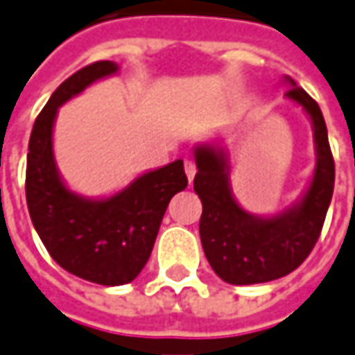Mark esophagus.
<instances>
[{
	"instance_id": "34e87169",
	"label": "esophagus",
	"mask_w": 355,
	"mask_h": 355,
	"mask_svg": "<svg viewBox=\"0 0 355 355\" xmlns=\"http://www.w3.org/2000/svg\"><path fill=\"white\" fill-rule=\"evenodd\" d=\"M183 168H185V175H187V180H189V183H191V182H193L195 173H197V166H195V162L193 160H185Z\"/></svg>"
}]
</instances>
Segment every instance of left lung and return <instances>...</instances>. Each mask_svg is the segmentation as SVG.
Segmentation results:
<instances>
[{
	"label": "left lung",
	"instance_id": "left-lung-1",
	"mask_svg": "<svg viewBox=\"0 0 355 355\" xmlns=\"http://www.w3.org/2000/svg\"><path fill=\"white\" fill-rule=\"evenodd\" d=\"M283 82L289 85L285 97L303 107L315 137L313 180L293 205L275 215L248 213L232 193L228 150L218 142L193 148V189L203 203L199 236L211 268L230 285L273 282L297 270L315 248L334 191V160L322 111L289 76Z\"/></svg>",
	"mask_w": 355,
	"mask_h": 355
}]
</instances>
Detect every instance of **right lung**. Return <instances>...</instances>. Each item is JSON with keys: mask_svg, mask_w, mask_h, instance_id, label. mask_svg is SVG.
Segmentation results:
<instances>
[{"mask_svg": "<svg viewBox=\"0 0 355 355\" xmlns=\"http://www.w3.org/2000/svg\"><path fill=\"white\" fill-rule=\"evenodd\" d=\"M116 72L115 62H95L50 95L31 132L25 182L28 215L52 260L107 287L130 283L142 272L170 199L187 187L183 160L144 172L109 197H83L64 183L52 146L58 107Z\"/></svg>", "mask_w": 355, "mask_h": 355, "instance_id": "add662e5", "label": "right lung"}]
</instances>
